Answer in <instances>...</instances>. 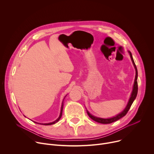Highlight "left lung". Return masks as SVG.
Returning a JSON list of instances; mask_svg holds the SVG:
<instances>
[{"label": "left lung", "mask_w": 154, "mask_h": 154, "mask_svg": "<svg viewBox=\"0 0 154 154\" xmlns=\"http://www.w3.org/2000/svg\"><path fill=\"white\" fill-rule=\"evenodd\" d=\"M128 52L129 54H130L131 60V61H132V63H133V64H134V66L135 71H136V75H135V82H134V86H133V90H132V92H131V94L130 97V99H129V100H128V103H127L126 107L125 108V109H124V110H123L121 113L117 115L116 116H114V117L110 118H107V119H104V118H100L96 117V116L92 115L91 114H90L88 111L86 110L87 113H88V116H90V118H91L93 121H96V122H97L101 123V124H110V123H112V122H115V121L119 120V119L122 118V117H124V116L127 113V112H128V111L129 110V109H130V108L131 104L133 103L134 100H135V98L137 97V93H138V82H137L138 71H137V66H136V65H135V64L134 60L133 57H132V55H131V53L130 51H128Z\"/></svg>", "instance_id": "left-lung-1"}]
</instances>
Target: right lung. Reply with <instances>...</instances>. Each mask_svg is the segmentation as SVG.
Wrapping results in <instances>:
<instances>
[{
  "label": "right lung",
  "instance_id": "obj_1",
  "mask_svg": "<svg viewBox=\"0 0 154 154\" xmlns=\"http://www.w3.org/2000/svg\"><path fill=\"white\" fill-rule=\"evenodd\" d=\"M66 97V96H65ZM65 98V97H64ZM64 99H63V100H64ZM63 103H62V105H61V112H60V116H59V117L57 118V119H56L55 121H54V122H50V123H46V124H41V123H38V122H35V123H36V124H42V125H52V124H55V123H57L60 119V118H61V115H62V112H63Z\"/></svg>",
  "mask_w": 154,
  "mask_h": 154
}]
</instances>
